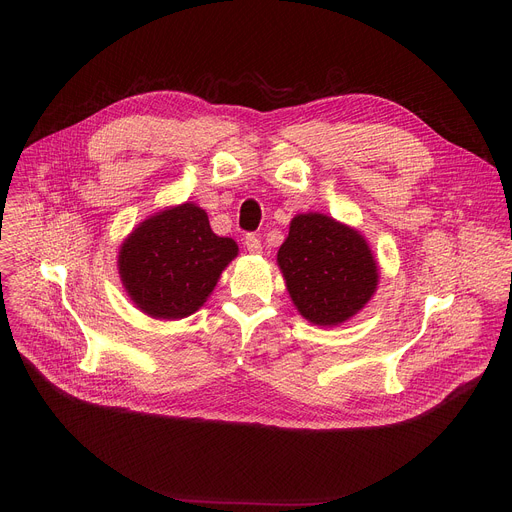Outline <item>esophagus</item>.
<instances>
[{
	"instance_id": "obj_1",
	"label": "esophagus",
	"mask_w": 512,
	"mask_h": 512,
	"mask_svg": "<svg viewBox=\"0 0 512 512\" xmlns=\"http://www.w3.org/2000/svg\"><path fill=\"white\" fill-rule=\"evenodd\" d=\"M245 247H247V251L253 253V255H259V253L263 251L261 241H259L255 235H247V237H245Z\"/></svg>"
}]
</instances>
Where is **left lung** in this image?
Returning a JSON list of instances; mask_svg holds the SVG:
<instances>
[{
	"instance_id": "left-lung-1",
	"label": "left lung",
	"mask_w": 512,
	"mask_h": 512,
	"mask_svg": "<svg viewBox=\"0 0 512 512\" xmlns=\"http://www.w3.org/2000/svg\"><path fill=\"white\" fill-rule=\"evenodd\" d=\"M277 265L300 316L324 328L356 316L375 296L381 277L362 233L322 212L291 218Z\"/></svg>"
}]
</instances>
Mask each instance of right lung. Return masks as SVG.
<instances>
[{"mask_svg":"<svg viewBox=\"0 0 512 512\" xmlns=\"http://www.w3.org/2000/svg\"><path fill=\"white\" fill-rule=\"evenodd\" d=\"M237 255L233 239L212 233L204 208L182 202L154 212L123 239L117 269L139 312L182 320L204 306Z\"/></svg>","mask_w":512,"mask_h":512,"instance_id":"add662e5","label":"right lung"}]
</instances>
